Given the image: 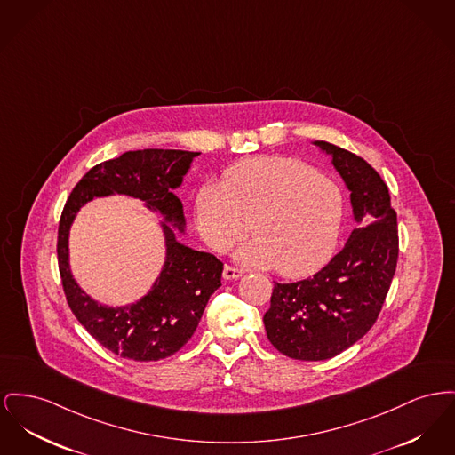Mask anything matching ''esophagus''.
<instances>
[{"instance_id":"1","label":"esophagus","mask_w":455,"mask_h":455,"mask_svg":"<svg viewBox=\"0 0 455 455\" xmlns=\"http://www.w3.org/2000/svg\"><path fill=\"white\" fill-rule=\"evenodd\" d=\"M243 275V271L239 267H223V278L225 280H237Z\"/></svg>"}]
</instances>
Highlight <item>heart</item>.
I'll list each match as a JSON object with an SVG mask.
<instances>
[{"instance_id":"obj_1","label":"heart","mask_w":455,"mask_h":455,"mask_svg":"<svg viewBox=\"0 0 455 455\" xmlns=\"http://www.w3.org/2000/svg\"><path fill=\"white\" fill-rule=\"evenodd\" d=\"M194 213L203 241L216 252L245 237L252 223L256 237L235 258L302 276L330 259L342 228L344 196L302 161L259 158L230 168L221 182H206Z\"/></svg>"}]
</instances>
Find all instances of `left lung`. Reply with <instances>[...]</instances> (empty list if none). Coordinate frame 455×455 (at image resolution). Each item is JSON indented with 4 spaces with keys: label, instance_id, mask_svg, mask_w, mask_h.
<instances>
[{
    "label": "left lung",
    "instance_id": "8db88e82",
    "mask_svg": "<svg viewBox=\"0 0 455 455\" xmlns=\"http://www.w3.org/2000/svg\"><path fill=\"white\" fill-rule=\"evenodd\" d=\"M344 179L357 228L331 261L306 280L275 283L265 315L267 340L299 361H324L363 339L378 318L399 258L397 213L370 163L315 140Z\"/></svg>",
    "mask_w": 455,
    "mask_h": 455
}]
</instances>
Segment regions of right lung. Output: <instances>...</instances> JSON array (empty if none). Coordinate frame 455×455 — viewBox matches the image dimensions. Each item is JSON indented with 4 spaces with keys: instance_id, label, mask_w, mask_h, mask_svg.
Instances as JSON below:
<instances>
[{
    "instance_id": "1",
    "label": "right lung",
    "mask_w": 455,
    "mask_h": 455,
    "mask_svg": "<svg viewBox=\"0 0 455 455\" xmlns=\"http://www.w3.org/2000/svg\"><path fill=\"white\" fill-rule=\"evenodd\" d=\"M199 153L180 149L127 151L91 168L65 203L58 227V267L67 302L82 326L109 352L139 363L160 361L184 347L194 335L204 307L221 287L223 263L210 252L194 251L175 239L172 224L186 230L182 186ZM125 193L158 211L165 235V265L152 291L132 305L111 308L85 295L68 263L69 227L81 206L94 196Z\"/></svg>"
}]
</instances>
